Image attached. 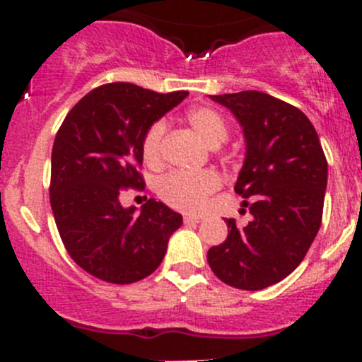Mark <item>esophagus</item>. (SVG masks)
Segmentation results:
<instances>
[{
  "mask_svg": "<svg viewBox=\"0 0 362 362\" xmlns=\"http://www.w3.org/2000/svg\"><path fill=\"white\" fill-rule=\"evenodd\" d=\"M184 222H185V224H187V226H191V224H199V222H203V217H196V215H185Z\"/></svg>",
  "mask_w": 362,
  "mask_h": 362,
  "instance_id": "obj_1",
  "label": "esophagus"
}]
</instances>
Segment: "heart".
<instances>
[{"instance_id":"heart-1","label":"heart","mask_w":362,"mask_h":362,"mask_svg":"<svg viewBox=\"0 0 362 362\" xmlns=\"http://www.w3.org/2000/svg\"><path fill=\"white\" fill-rule=\"evenodd\" d=\"M187 122L194 133L208 145L218 147L229 136V127L224 117L215 108L194 107L187 112ZM166 122L156 120L141 138V156L151 168L163 164V145L166 136ZM222 180L215 171L204 170L199 173H170L159 180L158 194L168 206L185 214H198L206 206L208 198L218 191Z\"/></svg>"}]
</instances>
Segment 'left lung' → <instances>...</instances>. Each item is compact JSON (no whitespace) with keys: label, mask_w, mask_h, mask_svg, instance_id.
I'll return each instance as SVG.
<instances>
[{"label":"left lung","mask_w":362,"mask_h":362,"mask_svg":"<svg viewBox=\"0 0 362 362\" xmlns=\"http://www.w3.org/2000/svg\"><path fill=\"white\" fill-rule=\"evenodd\" d=\"M210 98L243 127L247 154L235 192L254 218L245 228L228 218V238L208 250V264L228 286L264 289L298 268L319 233L327 160L315 127L293 105L259 90Z\"/></svg>","instance_id":"8db88e82"}]
</instances>
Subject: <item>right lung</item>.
Returning <instances> with one entry per match:
<instances>
[{"label":"right lung","instance_id":"right-lung-1","mask_svg":"<svg viewBox=\"0 0 362 362\" xmlns=\"http://www.w3.org/2000/svg\"><path fill=\"white\" fill-rule=\"evenodd\" d=\"M187 90L159 94L112 82L87 93L61 124L52 147L50 206L69 257L89 275L134 284L158 269L182 215L148 199L124 208L120 192L144 191L141 138Z\"/></svg>","mask_w":362,"mask_h":362}]
</instances>
